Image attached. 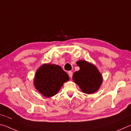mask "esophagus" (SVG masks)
<instances>
[{"mask_svg": "<svg viewBox=\"0 0 131 131\" xmlns=\"http://www.w3.org/2000/svg\"><path fill=\"white\" fill-rule=\"evenodd\" d=\"M68 74H69V76L70 77H72V76H73V72H71V71H69Z\"/></svg>", "mask_w": 131, "mask_h": 131, "instance_id": "1", "label": "esophagus"}]
</instances>
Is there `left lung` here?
<instances>
[{"mask_svg":"<svg viewBox=\"0 0 131 131\" xmlns=\"http://www.w3.org/2000/svg\"><path fill=\"white\" fill-rule=\"evenodd\" d=\"M80 70L74 72L73 80L85 94H90L99 89L102 83V77L97 68L85 61L77 62Z\"/></svg>","mask_w":131,"mask_h":131,"instance_id":"obj_1","label":"left lung"}]
</instances>
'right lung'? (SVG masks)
Masks as SVG:
<instances>
[{
	"label": "right lung",
	"instance_id": "add662e5",
	"mask_svg": "<svg viewBox=\"0 0 131 131\" xmlns=\"http://www.w3.org/2000/svg\"><path fill=\"white\" fill-rule=\"evenodd\" d=\"M69 79L68 74L58 65L44 64L37 70L35 86L46 97L57 94L65 82Z\"/></svg>",
	"mask_w": 131,
	"mask_h": 131
}]
</instances>
